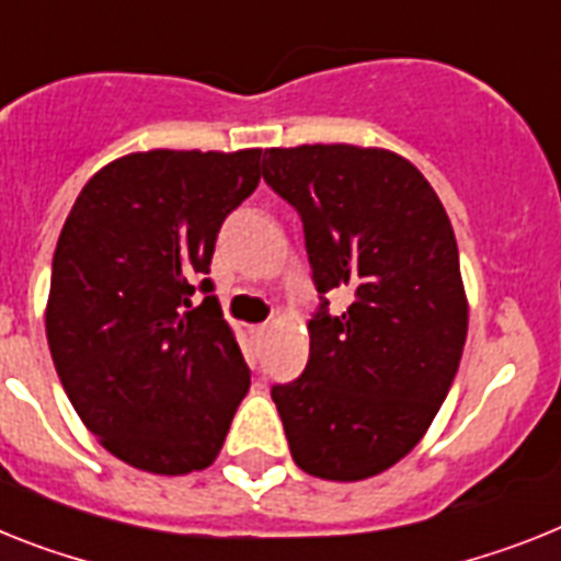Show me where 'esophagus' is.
Returning a JSON list of instances; mask_svg holds the SVG:
<instances>
[{"label":"esophagus","mask_w":561,"mask_h":561,"mask_svg":"<svg viewBox=\"0 0 561 561\" xmlns=\"http://www.w3.org/2000/svg\"><path fill=\"white\" fill-rule=\"evenodd\" d=\"M251 333H253V336H256V339H262V336H265V333H267V324H253Z\"/></svg>","instance_id":"34e87169"}]
</instances>
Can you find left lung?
Instances as JSON below:
<instances>
[{"label": "left lung", "mask_w": 561, "mask_h": 561, "mask_svg": "<svg viewBox=\"0 0 561 561\" xmlns=\"http://www.w3.org/2000/svg\"><path fill=\"white\" fill-rule=\"evenodd\" d=\"M262 176L302 216L319 290L302 376L273 385L294 462L356 482L416 448L448 397L468 336L459 251L439 196L399 153L271 148ZM352 290L342 314L324 293Z\"/></svg>", "instance_id": "obj_1"}]
</instances>
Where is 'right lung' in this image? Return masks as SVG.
Wrapping results in <instances>:
<instances>
[{
	"mask_svg": "<svg viewBox=\"0 0 561 561\" xmlns=\"http://www.w3.org/2000/svg\"><path fill=\"white\" fill-rule=\"evenodd\" d=\"M259 157L128 153L93 173L56 242L45 331L59 382L84 427L148 473L208 468L251 388L205 273L228 214L256 191Z\"/></svg>",
	"mask_w": 561,
	"mask_h": 561,
	"instance_id": "obj_1",
	"label": "right lung"
}]
</instances>
